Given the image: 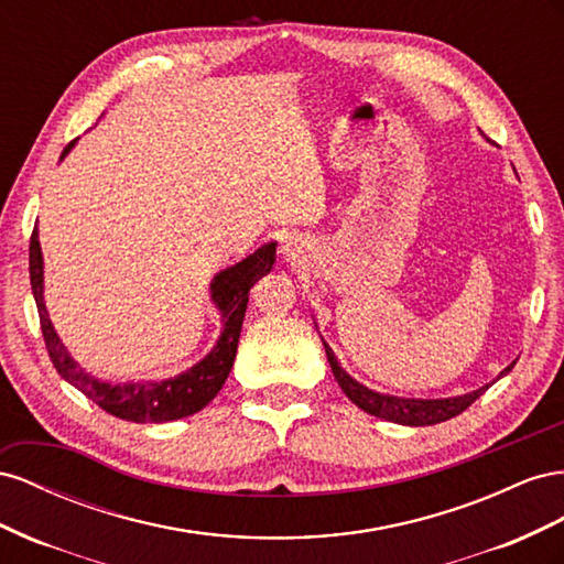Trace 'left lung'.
I'll list each match as a JSON object with an SVG mask.
<instances>
[{"label":"left lung","instance_id":"obj_1","mask_svg":"<svg viewBox=\"0 0 564 564\" xmlns=\"http://www.w3.org/2000/svg\"><path fill=\"white\" fill-rule=\"evenodd\" d=\"M324 347H326L328 364L333 368V376H335L337 384L343 388V392L349 397L351 404H357L361 411L371 413L376 417H384V421H392L399 425L421 427V425L444 423V421H448V417H456L458 413H463L475 399H479L489 390V384H485V388H479L470 394H460V397H452V399H404V397L380 394V392L364 388L361 382L347 376V371H343V366L337 364L333 349L326 343H324ZM512 366L514 364H510L506 371H501V376H506Z\"/></svg>","mask_w":564,"mask_h":564}]
</instances>
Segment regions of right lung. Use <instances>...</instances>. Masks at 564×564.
<instances>
[{"label":"right lung","instance_id":"add662e5","mask_svg":"<svg viewBox=\"0 0 564 564\" xmlns=\"http://www.w3.org/2000/svg\"><path fill=\"white\" fill-rule=\"evenodd\" d=\"M75 147L70 141L61 158H66ZM273 260H276V243H267L260 250L248 254L246 260L219 271L210 283L213 302L221 312L224 330L217 345L207 354L203 361L191 366L188 371L160 380V382H104L89 376L85 368H79L68 349L63 347L58 335L52 326L50 314L44 307V262L42 248L37 238V227L30 236V285L32 295L37 302L40 326L44 335L46 351L61 378H66L73 388H77L85 397H89L96 406H101L106 413L122 417L132 423H167L176 417H186L205 409L221 390L224 380L229 378V371L236 359L240 326H243L246 307L250 288L260 281L264 273L271 271Z\"/></svg>","mask_w":564,"mask_h":564}]
</instances>
